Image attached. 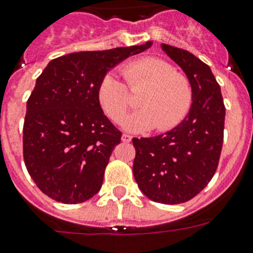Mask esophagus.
I'll return each instance as SVG.
<instances>
[{
    "mask_svg": "<svg viewBox=\"0 0 253 253\" xmlns=\"http://www.w3.org/2000/svg\"><path fill=\"white\" fill-rule=\"evenodd\" d=\"M131 135H129V134H123L122 135V140L123 142H125V143H129L131 140Z\"/></svg>",
    "mask_w": 253,
    "mask_h": 253,
    "instance_id": "34e87169",
    "label": "esophagus"
}]
</instances>
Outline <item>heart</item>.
Listing matches in <instances>:
<instances>
[{"label":"heart","mask_w":253,"mask_h":253,"mask_svg":"<svg viewBox=\"0 0 253 253\" xmlns=\"http://www.w3.org/2000/svg\"><path fill=\"white\" fill-rule=\"evenodd\" d=\"M122 75L130 92L138 96L139 110L123 122L129 131L171 130L185 119L193 104V88L190 81L166 60L146 57L122 67ZM96 99L105 115L119 123L124 118L131 99L125 84L114 73L101 77L96 87Z\"/></svg>","instance_id":"heart-1"}]
</instances>
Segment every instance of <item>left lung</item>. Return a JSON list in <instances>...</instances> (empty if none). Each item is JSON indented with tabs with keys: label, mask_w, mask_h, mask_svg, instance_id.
<instances>
[{
	"label": "left lung",
	"mask_w": 253,
	"mask_h": 253,
	"mask_svg": "<svg viewBox=\"0 0 253 253\" xmlns=\"http://www.w3.org/2000/svg\"><path fill=\"white\" fill-rule=\"evenodd\" d=\"M193 88L185 119L152 138H133L134 178L148 199L181 204L198 195L214 176L222 152L225 107L220 86L208 64L190 51L162 44Z\"/></svg>",
	"instance_id": "1"
}]
</instances>
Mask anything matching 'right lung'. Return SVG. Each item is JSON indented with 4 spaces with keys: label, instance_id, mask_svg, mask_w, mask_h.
<instances>
[{
    "label": "right lung",
    "instance_id": "add662e5",
    "mask_svg": "<svg viewBox=\"0 0 253 253\" xmlns=\"http://www.w3.org/2000/svg\"><path fill=\"white\" fill-rule=\"evenodd\" d=\"M151 45L71 53L50 60L37 78L22 148L29 175L49 198L78 204L99 193L122 133L104 115L96 87L116 64Z\"/></svg>",
    "mask_w": 253,
    "mask_h": 253
}]
</instances>
